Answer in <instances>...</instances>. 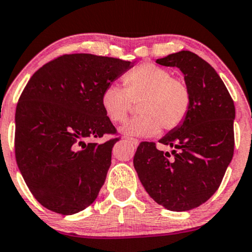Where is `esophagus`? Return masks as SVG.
I'll return each mask as SVG.
<instances>
[{"mask_svg":"<svg viewBox=\"0 0 252 252\" xmlns=\"http://www.w3.org/2000/svg\"><path fill=\"white\" fill-rule=\"evenodd\" d=\"M126 139H128V141L130 142V143L134 144V147H137V145L139 144L138 139H135V138H126Z\"/></svg>","mask_w":252,"mask_h":252,"instance_id":"esophagus-1","label":"esophagus"}]
</instances>
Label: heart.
I'll return each mask as SVG.
<instances>
[{
    "instance_id": "b5f03b06",
    "label": "heart",
    "mask_w": 252,
    "mask_h": 252,
    "mask_svg": "<svg viewBox=\"0 0 252 252\" xmlns=\"http://www.w3.org/2000/svg\"><path fill=\"white\" fill-rule=\"evenodd\" d=\"M124 87L109 84L101 95V105L113 123H122L138 102V117L126 123L124 135L148 137L163 130L176 129L190 109V92L182 80L155 64H142L124 76Z\"/></svg>"
}]
</instances>
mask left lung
<instances>
[{"mask_svg":"<svg viewBox=\"0 0 252 252\" xmlns=\"http://www.w3.org/2000/svg\"><path fill=\"white\" fill-rule=\"evenodd\" d=\"M156 63L182 71L190 109L183 123L158 141L172 148L171 154L142 142L134 166L154 201L168 210L188 211L217 191L231 162L235 104L216 70L191 51L170 54Z\"/></svg>","mask_w":252,"mask_h":252,"instance_id":"left-lung-1","label":"left lung"}]
</instances>
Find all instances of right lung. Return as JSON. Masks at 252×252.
<instances>
[{"label": "right lung", "instance_id": "right-lung-1", "mask_svg": "<svg viewBox=\"0 0 252 252\" xmlns=\"http://www.w3.org/2000/svg\"><path fill=\"white\" fill-rule=\"evenodd\" d=\"M134 66L93 54L63 55L32 75L15 114V155L24 182L44 208L74 215L95 201L120 138L101 105L104 88Z\"/></svg>", "mask_w": 252, "mask_h": 252}]
</instances>
